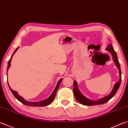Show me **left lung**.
<instances>
[{"instance_id":"1","label":"left lung","mask_w":128,"mask_h":128,"mask_svg":"<svg viewBox=\"0 0 128 128\" xmlns=\"http://www.w3.org/2000/svg\"><path fill=\"white\" fill-rule=\"evenodd\" d=\"M106 50H107L110 52V53L111 54L112 59L114 63L116 64V66L117 68L118 69L119 72V75H120V79H119L118 82H117L114 86L113 89H112L111 92L108 95V96L104 97L103 98H101L99 99L97 101H93L91 100L90 99H88L86 98L85 96H84L83 95H82L81 92H80V90L78 88V86H77V82L74 81V87H73V92H74V95L75 96V98L76 99V100L78 102L82 104L85 105V106H95V105H99V104H102L107 103L108 101H109L110 99H111L112 97H113L116 92H118L119 87H120L121 81V68H120V63H119L118 60V56H117L116 52L113 48V47H112V44H110L109 46H108L107 48H106Z\"/></svg>"}]
</instances>
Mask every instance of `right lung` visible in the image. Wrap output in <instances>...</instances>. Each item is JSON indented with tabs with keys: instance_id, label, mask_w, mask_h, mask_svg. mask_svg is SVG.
Listing matches in <instances>:
<instances>
[{
	"instance_id": "right-lung-1",
	"label": "right lung",
	"mask_w": 128,
	"mask_h": 128,
	"mask_svg": "<svg viewBox=\"0 0 128 128\" xmlns=\"http://www.w3.org/2000/svg\"><path fill=\"white\" fill-rule=\"evenodd\" d=\"M18 48V47L16 49V50L14 51V54H12L10 59L9 61H8V66H7V71L10 66V62H11L12 56H14V53L17 51ZM62 78H61L59 80V81L58 82L57 85H56L55 89H54V92H52L51 95L48 97V98L45 99V100H44L39 102H28L26 100H25V99L22 98V97H21V96H20V95L18 94V93H17V92L13 90L12 88H10V86H9V84H8V86H9L10 89V91H11V92H12V94H14L15 98H16L18 101L21 102L22 104H25L26 106H33V107H42V106H46L50 104L54 101V99H55V98L56 92H57V90L58 89V88H59V87L60 84V83H61V82L62 81Z\"/></svg>"
}]
</instances>
